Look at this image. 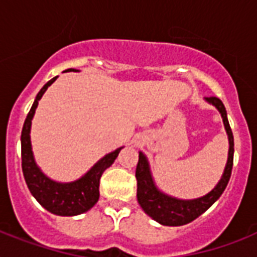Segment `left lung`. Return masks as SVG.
I'll list each match as a JSON object with an SVG mask.
<instances>
[{
  "label": "left lung",
  "mask_w": 257,
  "mask_h": 257,
  "mask_svg": "<svg viewBox=\"0 0 257 257\" xmlns=\"http://www.w3.org/2000/svg\"><path fill=\"white\" fill-rule=\"evenodd\" d=\"M208 104L213 105L223 118L224 128L227 132L229 149H228V159L225 168H224L221 179L216 184L215 188L207 195L197 197V199H177L173 196L164 193L157 188L155 179H153L149 161L143 152H139V164L136 168L137 179V201L143 208V211L148 216H151L155 221L160 223L161 225L168 227H179L191 223L203 215L212 204L217 201L221 193L227 187L229 177H231L232 165H233V135L231 126L228 122L227 110L225 106L217 97H205Z\"/></svg>",
  "instance_id": "1"
}]
</instances>
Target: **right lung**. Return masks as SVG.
<instances>
[{
    "label": "right lung",
    "mask_w": 257,
    "mask_h": 257,
    "mask_svg": "<svg viewBox=\"0 0 257 257\" xmlns=\"http://www.w3.org/2000/svg\"><path fill=\"white\" fill-rule=\"evenodd\" d=\"M65 72H78L77 69H66ZM56 78H52L41 90L37 93L34 102L30 108L26 120L24 122L21 132V159H22V173L25 177L26 185L29 188L33 197L45 208L46 211L57 216H77L89 211L100 197V179L104 171L114 163L118 153L124 147L117 148L116 151L105 155L102 159L97 161L92 168L82 175L80 179L61 183L56 181L41 171L36 160H34L33 151H32V141H30V128L32 120L37 109L38 101L41 100L42 94L46 92Z\"/></svg>",
    "instance_id": "add662e5"
}]
</instances>
